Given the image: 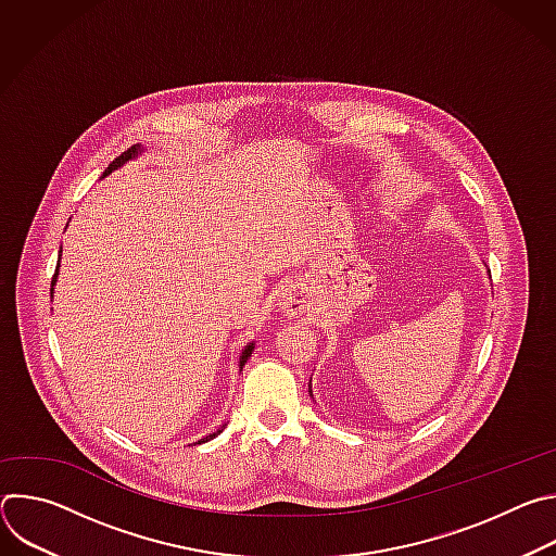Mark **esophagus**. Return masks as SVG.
Masks as SVG:
<instances>
[{
  "mask_svg": "<svg viewBox=\"0 0 556 556\" xmlns=\"http://www.w3.org/2000/svg\"><path fill=\"white\" fill-rule=\"evenodd\" d=\"M279 307H281L286 314H292V316H299V314H305V312H307V303H305L301 290H296V288H286V290H281V294H279Z\"/></svg>",
  "mask_w": 556,
  "mask_h": 556,
  "instance_id": "obj_1",
  "label": "esophagus"
}]
</instances>
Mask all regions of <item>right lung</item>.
Instances as JSON below:
<instances>
[{"label": "right lung", "mask_w": 556, "mask_h": 556, "mask_svg": "<svg viewBox=\"0 0 556 556\" xmlns=\"http://www.w3.org/2000/svg\"><path fill=\"white\" fill-rule=\"evenodd\" d=\"M142 149H140V144H134L131 149H127V151H123L116 161L105 169V174H103V178L105 176H110L114 169H118V167H123L127 161H131V157H136L138 153H140ZM61 260V257H59ZM56 273H59V266H56ZM56 273H54V277H52V286H54V281H56ZM54 290V288H52ZM52 290H50V294H52ZM253 350H255V343H249L244 350H242V356H240V371L244 369V365H247V361H249V356L253 354ZM219 433V431H217ZM217 433H211V435H206V438H202V440H198V444H202V442H208V440H213Z\"/></svg>", "instance_id": "right-lung-1"}]
</instances>
